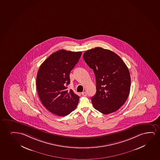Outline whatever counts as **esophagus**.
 I'll return each mask as SVG.
<instances>
[{
  "label": "esophagus",
  "mask_w": 160,
  "mask_h": 160,
  "mask_svg": "<svg viewBox=\"0 0 160 160\" xmlns=\"http://www.w3.org/2000/svg\"><path fill=\"white\" fill-rule=\"evenodd\" d=\"M81 94H82V96H87V93H86V92H82V93H81Z\"/></svg>",
  "instance_id": "esophagus-1"
}]
</instances>
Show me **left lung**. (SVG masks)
Here are the masks:
<instances>
[{"label":"left lung","mask_w":160,"mask_h":160,"mask_svg":"<svg viewBox=\"0 0 160 160\" xmlns=\"http://www.w3.org/2000/svg\"><path fill=\"white\" fill-rule=\"evenodd\" d=\"M83 58L96 76L97 92L91 99L94 108L105 114L116 111L126 102L130 90L126 64L114 52L100 47L86 51Z\"/></svg>","instance_id":"1"}]
</instances>
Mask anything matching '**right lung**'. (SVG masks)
I'll list each match as a JSON object with an SVG mask.
<instances>
[{"label": "right lung", "instance_id": "add662e5", "mask_svg": "<svg viewBox=\"0 0 160 160\" xmlns=\"http://www.w3.org/2000/svg\"><path fill=\"white\" fill-rule=\"evenodd\" d=\"M82 52L61 49L50 55L42 63L36 77V87L41 102L48 111L66 116L77 108L79 97L70 89L69 74L79 61Z\"/></svg>", "mask_w": 160, "mask_h": 160}]
</instances>
